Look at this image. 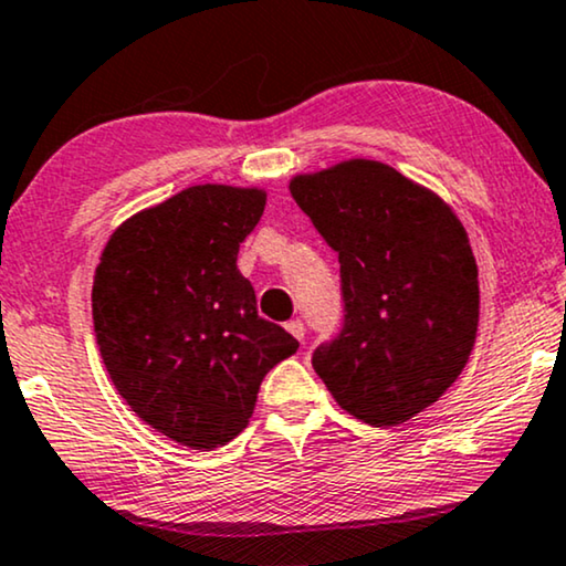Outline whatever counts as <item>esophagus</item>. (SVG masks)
<instances>
[{
  "instance_id": "esophagus-1",
  "label": "esophagus",
  "mask_w": 566,
  "mask_h": 566,
  "mask_svg": "<svg viewBox=\"0 0 566 566\" xmlns=\"http://www.w3.org/2000/svg\"><path fill=\"white\" fill-rule=\"evenodd\" d=\"M287 332H290L292 336H295V339H300V342L305 339V324H303V321H300V318L290 321V324H287Z\"/></svg>"
}]
</instances>
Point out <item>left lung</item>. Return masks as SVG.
<instances>
[{
    "instance_id": "obj_1",
    "label": "left lung",
    "mask_w": 566,
    "mask_h": 566,
    "mask_svg": "<svg viewBox=\"0 0 566 566\" xmlns=\"http://www.w3.org/2000/svg\"><path fill=\"white\" fill-rule=\"evenodd\" d=\"M339 255L345 321L313 368L349 415L397 426L457 381L478 334V266L454 211L381 161L290 182Z\"/></svg>"
}]
</instances>
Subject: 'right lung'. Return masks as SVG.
I'll return each mask as SVG.
<instances>
[{
    "instance_id": "add662e5",
    "label": "right lung",
    "mask_w": 566,
    "mask_h": 566,
    "mask_svg": "<svg viewBox=\"0 0 566 566\" xmlns=\"http://www.w3.org/2000/svg\"><path fill=\"white\" fill-rule=\"evenodd\" d=\"M266 192L196 185L135 213L93 279V332L112 384L140 420L190 449L224 447L263 376L297 339L259 316L238 269Z\"/></svg>"
}]
</instances>
